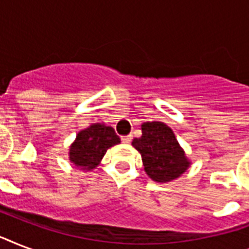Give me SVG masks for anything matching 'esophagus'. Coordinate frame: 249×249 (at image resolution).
<instances>
[{"label": "esophagus", "instance_id": "obj_1", "mask_svg": "<svg viewBox=\"0 0 249 249\" xmlns=\"http://www.w3.org/2000/svg\"><path fill=\"white\" fill-rule=\"evenodd\" d=\"M121 141H123L124 143H130V142H132V136H123L121 137Z\"/></svg>", "mask_w": 249, "mask_h": 249}]
</instances>
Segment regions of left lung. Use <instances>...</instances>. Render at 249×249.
I'll return each mask as SVG.
<instances>
[{
	"instance_id": "8db88e82",
	"label": "left lung",
	"mask_w": 249,
	"mask_h": 249,
	"mask_svg": "<svg viewBox=\"0 0 249 249\" xmlns=\"http://www.w3.org/2000/svg\"><path fill=\"white\" fill-rule=\"evenodd\" d=\"M132 144L142 156L144 172L156 182L173 181L190 166L173 130L164 123H143L142 136L134 138Z\"/></svg>"
}]
</instances>
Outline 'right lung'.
I'll return each mask as SVG.
<instances>
[{
  "instance_id": "1",
  "label": "right lung",
  "mask_w": 249,
  "mask_h": 249,
  "mask_svg": "<svg viewBox=\"0 0 249 249\" xmlns=\"http://www.w3.org/2000/svg\"><path fill=\"white\" fill-rule=\"evenodd\" d=\"M117 143L120 138L113 128L101 123L91 124L76 136L70 147V160L83 170H91L99 165L107 150Z\"/></svg>"
}]
</instances>
